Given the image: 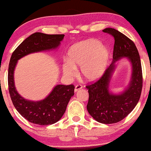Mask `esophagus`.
Listing matches in <instances>:
<instances>
[{"label": "esophagus", "mask_w": 151, "mask_h": 151, "mask_svg": "<svg viewBox=\"0 0 151 151\" xmlns=\"http://www.w3.org/2000/svg\"><path fill=\"white\" fill-rule=\"evenodd\" d=\"M82 88V86L81 84H77V85H76L75 86V89H74V91H75V92H77L78 91L81 89Z\"/></svg>", "instance_id": "1"}]
</instances>
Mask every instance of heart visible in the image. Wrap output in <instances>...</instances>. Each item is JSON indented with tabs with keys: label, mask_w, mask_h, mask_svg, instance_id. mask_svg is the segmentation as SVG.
<instances>
[{
	"label": "heart",
	"mask_w": 151,
	"mask_h": 151,
	"mask_svg": "<svg viewBox=\"0 0 151 151\" xmlns=\"http://www.w3.org/2000/svg\"><path fill=\"white\" fill-rule=\"evenodd\" d=\"M109 51L97 40L82 41L72 46L68 51L67 61L63 65V73L73 77L76 68L84 80L93 82L100 78L106 69Z\"/></svg>",
	"instance_id": "b5f03b06"
}]
</instances>
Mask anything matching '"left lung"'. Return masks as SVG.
<instances>
[{
  "label": "left lung",
  "instance_id": "1",
  "mask_svg": "<svg viewBox=\"0 0 151 151\" xmlns=\"http://www.w3.org/2000/svg\"><path fill=\"white\" fill-rule=\"evenodd\" d=\"M102 31L114 38L113 63L100 79L86 86L89 95L86 108L96 121L107 124L122 120L133 110L141 96L143 78L141 60L135 43L115 29L106 28ZM124 57H127L132 64V80L125 92L113 95L108 91L109 82L114 63Z\"/></svg>",
  "mask_w": 151,
  "mask_h": 151
}]
</instances>
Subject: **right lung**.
<instances>
[{"label": "right lung", "instance_id": "add662e5", "mask_svg": "<svg viewBox=\"0 0 151 151\" xmlns=\"http://www.w3.org/2000/svg\"><path fill=\"white\" fill-rule=\"evenodd\" d=\"M64 34H45L36 32L27 38L12 53L8 69V87L12 103L18 112L29 122L49 125L57 122L65 113L70 99L74 95L73 84H58L44 100L32 102L22 98L14 86V71L17 61L34 52L55 49Z\"/></svg>", "mask_w": 151, "mask_h": 151}]
</instances>
